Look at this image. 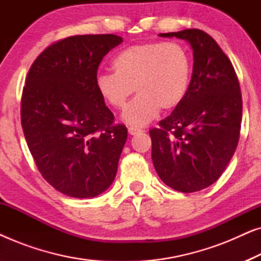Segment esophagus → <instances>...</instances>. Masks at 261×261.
Instances as JSON below:
<instances>
[{"mask_svg":"<svg viewBox=\"0 0 261 261\" xmlns=\"http://www.w3.org/2000/svg\"><path fill=\"white\" fill-rule=\"evenodd\" d=\"M141 132H144V130L140 129V128H137V127H129V128H128V133H129L130 135L139 134V133H141Z\"/></svg>","mask_w":261,"mask_h":261,"instance_id":"1","label":"esophagus"}]
</instances>
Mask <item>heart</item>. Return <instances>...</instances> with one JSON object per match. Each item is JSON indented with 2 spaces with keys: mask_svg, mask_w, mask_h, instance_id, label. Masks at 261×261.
Returning a JSON list of instances; mask_svg holds the SVG:
<instances>
[{
  "mask_svg": "<svg viewBox=\"0 0 261 261\" xmlns=\"http://www.w3.org/2000/svg\"><path fill=\"white\" fill-rule=\"evenodd\" d=\"M112 66L114 72L97 74L96 90L115 109H123L137 91L139 95L122 115L124 122L132 126L151 122L160 108H177L190 87V56L176 41L129 46L114 57Z\"/></svg>",
  "mask_w": 261,
  "mask_h": 261,
  "instance_id": "obj_1",
  "label": "heart"
}]
</instances>
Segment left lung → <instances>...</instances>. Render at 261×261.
<instances>
[{"instance_id": "8db88e82", "label": "left lung", "mask_w": 261, "mask_h": 261, "mask_svg": "<svg viewBox=\"0 0 261 261\" xmlns=\"http://www.w3.org/2000/svg\"><path fill=\"white\" fill-rule=\"evenodd\" d=\"M189 41L194 69L184 101L149 129L152 160L164 183L195 192L219 179L237 149L242 119L240 84L230 60L208 33H162Z\"/></svg>"}]
</instances>
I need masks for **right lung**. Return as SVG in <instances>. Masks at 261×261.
<instances>
[{
	"label": "right lung",
	"mask_w": 261,
	"mask_h": 261,
	"mask_svg": "<svg viewBox=\"0 0 261 261\" xmlns=\"http://www.w3.org/2000/svg\"><path fill=\"white\" fill-rule=\"evenodd\" d=\"M121 42L115 34L62 39L28 71L21 97L24 138L41 176L70 197H95L116 176L127 128L114 123L95 81L103 57Z\"/></svg>",
	"instance_id": "1"
}]
</instances>
